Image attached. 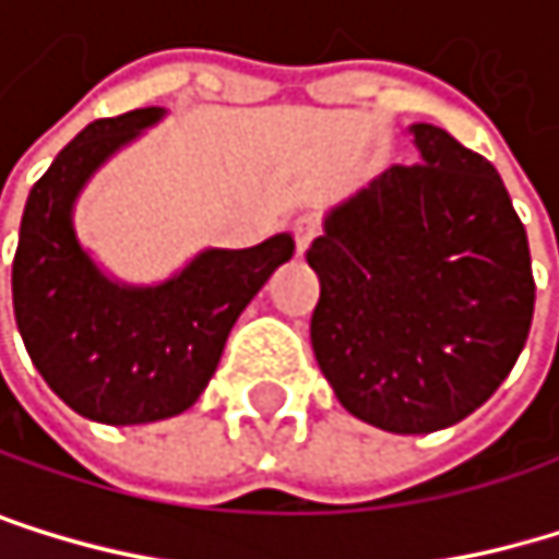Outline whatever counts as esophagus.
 <instances>
[{
	"label": "esophagus",
	"mask_w": 559,
	"mask_h": 559,
	"mask_svg": "<svg viewBox=\"0 0 559 559\" xmlns=\"http://www.w3.org/2000/svg\"><path fill=\"white\" fill-rule=\"evenodd\" d=\"M317 233H320V226H317L313 216H299V219L293 223V239H296V253H299V257L306 253V249H310V242L317 239Z\"/></svg>",
	"instance_id": "34e87169"
}]
</instances>
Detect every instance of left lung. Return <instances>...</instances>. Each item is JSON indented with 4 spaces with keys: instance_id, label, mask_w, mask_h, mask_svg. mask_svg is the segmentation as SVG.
I'll list each match as a JSON object with an SVG mask.
<instances>
[{
    "instance_id": "8db88e82",
    "label": "left lung",
    "mask_w": 559,
    "mask_h": 559,
    "mask_svg": "<svg viewBox=\"0 0 559 559\" xmlns=\"http://www.w3.org/2000/svg\"><path fill=\"white\" fill-rule=\"evenodd\" d=\"M420 163L390 166L323 219L310 340L336 400L390 433H433L484 406L534 320V270L500 173L430 122Z\"/></svg>"
}]
</instances>
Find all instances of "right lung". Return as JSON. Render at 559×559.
<instances>
[{"label":"right lung","instance_id":"1","mask_svg":"<svg viewBox=\"0 0 559 559\" xmlns=\"http://www.w3.org/2000/svg\"><path fill=\"white\" fill-rule=\"evenodd\" d=\"M163 112L132 109L82 129L25 200L12 260L15 323L36 370L66 406L109 427L169 420L197 403L233 323L293 257V236L280 233L249 249H203L156 286L96 266L72 226L79 192Z\"/></svg>","mask_w":559,"mask_h":559}]
</instances>
